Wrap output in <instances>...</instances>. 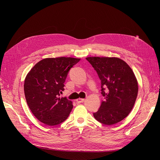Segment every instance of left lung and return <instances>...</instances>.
I'll return each mask as SVG.
<instances>
[{"mask_svg":"<svg viewBox=\"0 0 160 160\" xmlns=\"http://www.w3.org/2000/svg\"><path fill=\"white\" fill-rule=\"evenodd\" d=\"M80 61L71 57L45 58L36 63L27 75L24 91L27 104L36 118L54 126L65 121L73 108L64 97V83L69 70Z\"/></svg>","mask_w":160,"mask_h":160,"instance_id":"8db88e82","label":"left lung"}]
</instances>
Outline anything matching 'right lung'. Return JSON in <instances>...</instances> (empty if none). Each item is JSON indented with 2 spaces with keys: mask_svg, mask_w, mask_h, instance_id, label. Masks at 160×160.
<instances>
[{
  "mask_svg": "<svg viewBox=\"0 0 160 160\" xmlns=\"http://www.w3.org/2000/svg\"><path fill=\"white\" fill-rule=\"evenodd\" d=\"M87 60L101 81L104 97L98 110L93 113L97 121L106 125L116 124L130 113L138 93V83L130 66L117 58L89 57Z\"/></svg>",
  "mask_w": 160,
  "mask_h": 160,
  "instance_id": "add662e5",
  "label": "right lung"
}]
</instances>
